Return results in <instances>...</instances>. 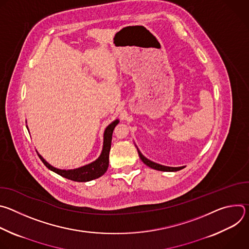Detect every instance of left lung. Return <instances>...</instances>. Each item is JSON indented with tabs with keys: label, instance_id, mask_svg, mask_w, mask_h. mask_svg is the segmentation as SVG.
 <instances>
[{
	"label": "left lung",
	"instance_id": "1",
	"mask_svg": "<svg viewBox=\"0 0 249 249\" xmlns=\"http://www.w3.org/2000/svg\"><path fill=\"white\" fill-rule=\"evenodd\" d=\"M138 150V149H137ZM138 154H139V157L140 159L142 160V161H143L146 165H148L149 167L151 168H154V169H157V170H160V171H177V170H180L182 168H184L185 166H178V167H172V166H165V165H162V164H160V163H157V162H154L152 160H150L149 159H147L145 156L142 155V153L138 150Z\"/></svg>",
	"mask_w": 249,
	"mask_h": 249
}]
</instances>
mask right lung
<instances>
[{
    "label": "right lung",
    "mask_w": 249,
    "mask_h": 249,
    "mask_svg": "<svg viewBox=\"0 0 249 249\" xmlns=\"http://www.w3.org/2000/svg\"><path fill=\"white\" fill-rule=\"evenodd\" d=\"M119 123V120L116 119L113 122H111L107 127L105 128L103 133V147L100 156L98 159H96L94 161L86 164L84 166L75 168V169H60L57 167H54L49 162H47L41 155L38 156L42 162L48 167L50 170L54 171L55 173L65 177L67 179L77 181V182H87L93 179L98 178L101 175H103L106 170L108 168L109 164V152L111 147V140H112V133L115 128V126ZM28 129V127L26 126Z\"/></svg>",
    "instance_id": "add662e5"
}]
</instances>
